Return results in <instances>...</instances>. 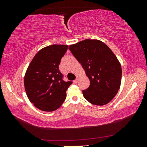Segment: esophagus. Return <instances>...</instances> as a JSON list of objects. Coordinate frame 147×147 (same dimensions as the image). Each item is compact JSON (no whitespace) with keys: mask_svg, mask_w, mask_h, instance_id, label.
<instances>
[{"mask_svg":"<svg viewBox=\"0 0 147 147\" xmlns=\"http://www.w3.org/2000/svg\"><path fill=\"white\" fill-rule=\"evenodd\" d=\"M78 79H76V80H74L73 81V83L74 84H76L78 83Z\"/></svg>","mask_w":147,"mask_h":147,"instance_id":"obj_1","label":"esophagus"}]
</instances>
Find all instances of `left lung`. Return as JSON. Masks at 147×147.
<instances>
[{
	"mask_svg": "<svg viewBox=\"0 0 147 147\" xmlns=\"http://www.w3.org/2000/svg\"><path fill=\"white\" fill-rule=\"evenodd\" d=\"M69 49L80 63L90 80L83 95L91 104L104 106L117 93L121 83L122 69L112 51L98 39H88L71 45Z\"/></svg>",
	"mask_w": 147,
	"mask_h": 147,
	"instance_id": "obj_1",
	"label": "left lung"
}]
</instances>
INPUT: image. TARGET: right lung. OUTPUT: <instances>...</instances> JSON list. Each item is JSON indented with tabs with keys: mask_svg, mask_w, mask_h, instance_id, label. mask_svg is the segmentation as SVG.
<instances>
[{
	"mask_svg": "<svg viewBox=\"0 0 147 147\" xmlns=\"http://www.w3.org/2000/svg\"><path fill=\"white\" fill-rule=\"evenodd\" d=\"M67 49L66 45L44 47L35 55L26 69L24 78L26 95L40 110L55 111L65 100L66 91L72 82L63 80L59 65Z\"/></svg>",
	"mask_w": 147,
	"mask_h": 147,
	"instance_id": "obj_1",
	"label": "right lung"
}]
</instances>
